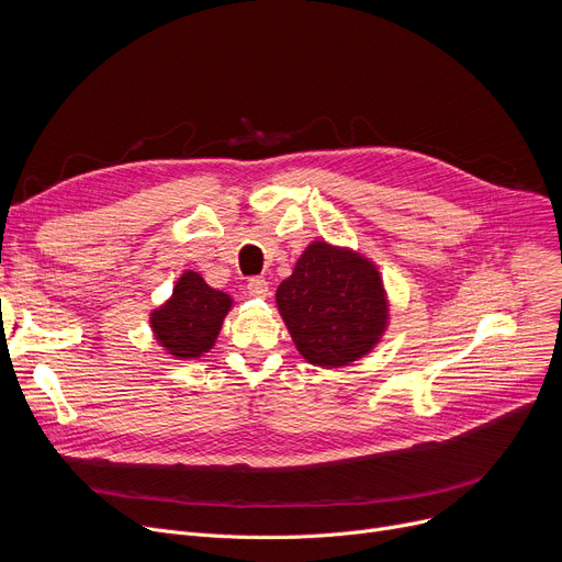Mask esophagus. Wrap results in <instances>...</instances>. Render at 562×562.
I'll return each mask as SVG.
<instances>
[{
    "mask_svg": "<svg viewBox=\"0 0 562 562\" xmlns=\"http://www.w3.org/2000/svg\"><path fill=\"white\" fill-rule=\"evenodd\" d=\"M248 293L252 299H266L269 296V282H266L263 278H250L248 280Z\"/></svg>",
    "mask_w": 562,
    "mask_h": 562,
    "instance_id": "34e87169",
    "label": "esophagus"
}]
</instances>
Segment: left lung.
I'll list each match as a JSON object with an SVG mask.
<instances>
[{
    "instance_id": "left-lung-1",
    "label": "left lung",
    "mask_w": 562,
    "mask_h": 562,
    "mask_svg": "<svg viewBox=\"0 0 562 562\" xmlns=\"http://www.w3.org/2000/svg\"><path fill=\"white\" fill-rule=\"evenodd\" d=\"M276 301L293 344L316 367L360 360L387 328V299L375 266L326 241L307 246Z\"/></svg>"
}]
</instances>
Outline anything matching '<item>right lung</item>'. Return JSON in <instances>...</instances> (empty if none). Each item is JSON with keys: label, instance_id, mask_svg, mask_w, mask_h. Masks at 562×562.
Here are the masks:
<instances>
[{"label": "right lung", "instance_id": "1", "mask_svg": "<svg viewBox=\"0 0 562 562\" xmlns=\"http://www.w3.org/2000/svg\"><path fill=\"white\" fill-rule=\"evenodd\" d=\"M232 307L227 293L212 289L198 273L187 271L177 280L172 296L153 312L157 341L180 360L200 358L214 346L223 318Z\"/></svg>", "mask_w": 562, "mask_h": 562}]
</instances>
